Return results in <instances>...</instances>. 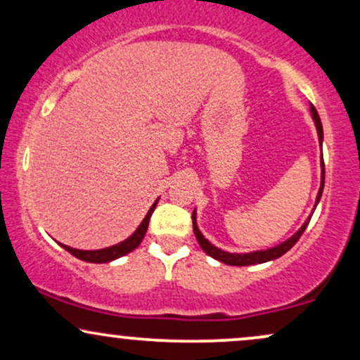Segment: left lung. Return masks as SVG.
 <instances>
[{
	"instance_id": "8db88e82",
	"label": "left lung",
	"mask_w": 360,
	"mask_h": 360,
	"mask_svg": "<svg viewBox=\"0 0 360 360\" xmlns=\"http://www.w3.org/2000/svg\"><path fill=\"white\" fill-rule=\"evenodd\" d=\"M311 115H313V120H315V125L318 130V139H320V143H321V140H323V127H321L320 117H318V111L315 110V106H311ZM323 186H325V162H323V159H321V186H320V191H318V196H316V203L320 201L321 193H323ZM308 223H309V220L304 221V225L301 226L298 232L292 235L291 238H288L286 242L279 243V245L272 247V249L250 252V254H230V252L220 250L218 247L212 245V243L206 240L203 235H201L200 229H198L196 213L193 212V230H194V235H196L198 243L201 245V249H203L208 255H212L213 259L220 260V262H223V264H229V266H252V264H262V262H267V260L281 257V255L286 254V252L300 240V237L303 235L304 230H307Z\"/></svg>"
}]
</instances>
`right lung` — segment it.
I'll list each match as a JSON object with an SVG mask.
<instances>
[{
  "instance_id": "add662e5",
  "label": "right lung",
  "mask_w": 360,
  "mask_h": 360,
  "mask_svg": "<svg viewBox=\"0 0 360 360\" xmlns=\"http://www.w3.org/2000/svg\"><path fill=\"white\" fill-rule=\"evenodd\" d=\"M157 201H159V200H157ZM157 201L150 206V210H148V213L146 214V218H143V221L139 225V229L135 230V232L131 233L130 237L127 238V240L120 242L118 245L108 247V249H101V250H79V249H72V247H68V245H62V243H60V245L64 247V249L68 250L69 254H72L74 257H77V259H81V260H86V262L101 264V262H110V260H115V259L122 257V255L128 254V252L137 249V247L140 245V242H142L143 235H146V232H147L148 221H150L152 213H154Z\"/></svg>"
}]
</instances>
